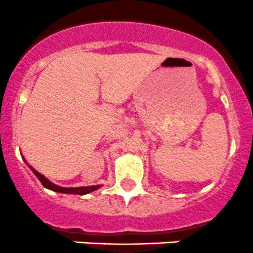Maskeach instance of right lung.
<instances>
[{"mask_svg":"<svg viewBox=\"0 0 253 253\" xmlns=\"http://www.w3.org/2000/svg\"><path fill=\"white\" fill-rule=\"evenodd\" d=\"M26 161V160H24ZM29 169H32V171L34 172V174H36L37 177H38L39 181L42 182V186L45 187V188L47 189H51V191L54 192H59V193H67V194H79V196H84V194H87V193H91V192L96 191V189L99 188V186H92V187H77V188H64V187H59L56 186V184L51 183L50 181H47L46 178H45L42 174L39 173L38 171H36V169H33L32 166H29Z\"/></svg>","mask_w":253,"mask_h":253,"instance_id":"1","label":"right lung"}]
</instances>
